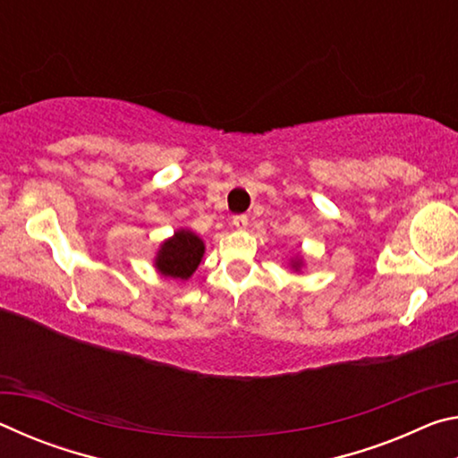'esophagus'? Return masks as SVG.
<instances>
[{
  "label": "esophagus",
  "instance_id": "obj_1",
  "mask_svg": "<svg viewBox=\"0 0 458 458\" xmlns=\"http://www.w3.org/2000/svg\"><path fill=\"white\" fill-rule=\"evenodd\" d=\"M232 226H234L236 230H244L248 226V218H246V216H242V214L234 216V218H232Z\"/></svg>",
  "mask_w": 458,
  "mask_h": 458
}]
</instances>
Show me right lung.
I'll return each mask as SVG.
<instances>
[{
  "label": "right lung",
  "instance_id": "obj_1",
  "mask_svg": "<svg viewBox=\"0 0 458 458\" xmlns=\"http://www.w3.org/2000/svg\"><path fill=\"white\" fill-rule=\"evenodd\" d=\"M201 257H204V242L193 232L180 230L175 232L174 238L161 244L155 267L164 276L185 281L198 268Z\"/></svg>",
  "mask_w": 458,
  "mask_h": 458
}]
</instances>
